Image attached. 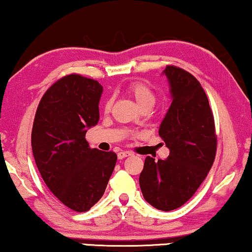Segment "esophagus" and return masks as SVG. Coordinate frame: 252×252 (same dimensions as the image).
Returning a JSON list of instances; mask_svg holds the SVG:
<instances>
[{"instance_id":"esophagus-1","label":"esophagus","mask_w":252,"mask_h":252,"mask_svg":"<svg viewBox=\"0 0 252 252\" xmlns=\"http://www.w3.org/2000/svg\"><path fill=\"white\" fill-rule=\"evenodd\" d=\"M132 155V153H129V151H120L118 153V159H123V158H126Z\"/></svg>"}]
</instances>
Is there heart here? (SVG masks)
<instances>
[{"mask_svg":"<svg viewBox=\"0 0 252 252\" xmlns=\"http://www.w3.org/2000/svg\"><path fill=\"white\" fill-rule=\"evenodd\" d=\"M126 91L142 109H150L155 104V102H156V94H155L154 89L144 81L135 80L129 82L127 85ZM111 99H106L104 103V111L109 112L110 109H111Z\"/></svg>","mask_w":252,"mask_h":252,"instance_id":"b5f03b06","label":"heart"}]
</instances>
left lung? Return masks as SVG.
<instances>
[{"instance_id": "1", "label": "left lung", "mask_w": 252, "mask_h": 252, "mask_svg": "<svg viewBox=\"0 0 252 252\" xmlns=\"http://www.w3.org/2000/svg\"><path fill=\"white\" fill-rule=\"evenodd\" d=\"M164 74L173 99L158 133L170 156L157 161L148 156L139 181L149 204L172 211L191 198L208 175L216 158L217 134L208 96L197 79L173 65H167Z\"/></svg>"}]
</instances>
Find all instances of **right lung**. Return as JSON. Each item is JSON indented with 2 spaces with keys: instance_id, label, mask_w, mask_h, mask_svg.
I'll return each mask as SVG.
<instances>
[{
  "instance_id": "right-lung-1",
  "label": "right lung",
  "mask_w": 252,
  "mask_h": 252,
  "mask_svg": "<svg viewBox=\"0 0 252 252\" xmlns=\"http://www.w3.org/2000/svg\"><path fill=\"white\" fill-rule=\"evenodd\" d=\"M102 92L94 79L65 75L44 93L33 123L37 170L49 190L77 212L101 199L116 166L113 151L91 149L86 141L89 127L98 123Z\"/></svg>"
}]
</instances>
